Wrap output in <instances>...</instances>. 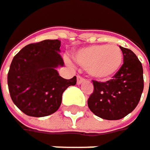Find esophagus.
Wrapping results in <instances>:
<instances>
[{"label": "esophagus", "instance_id": "obj_1", "mask_svg": "<svg viewBox=\"0 0 150 150\" xmlns=\"http://www.w3.org/2000/svg\"><path fill=\"white\" fill-rule=\"evenodd\" d=\"M84 81H85V79H84L83 77L79 76V75L77 76V83H78V84H81V83L84 82Z\"/></svg>", "mask_w": 150, "mask_h": 150}]
</instances>
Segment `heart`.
Returning a JSON list of instances; mask_svg holds the SVG:
<instances>
[{
	"label": "heart",
	"instance_id": "b5f03b06",
	"mask_svg": "<svg viewBox=\"0 0 150 150\" xmlns=\"http://www.w3.org/2000/svg\"><path fill=\"white\" fill-rule=\"evenodd\" d=\"M75 62L97 79L114 76L123 62L121 49L115 44H98L78 50L73 54Z\"/></svg>",
	"mask_w": 150,
	"mask_h": 150
}]
</instances>
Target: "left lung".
<instances>
[{
	"label": "left lung",
	"mask_w": 150,
	"mask_h": 150,
	"mask_svg": "<svg viewBox=\"0 0 150 150\" xmlns=\"http://www.w3.org/2000/svg\"><path fill=\"white\" fill-rule=\"evenodd\" d=\"M120 48L123 53L122 66L110 81H92L93 92L88 100L90 110L108 120H120L132 112L144 88L141 62L132 50Z\"/></svg>",
	"instance_id": "1"
}]
</instances>
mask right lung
I'll use <instances>...</instances> for the list:
<instances>
[{"label":"right lung","instance_id":"1","mask_svg":"<svg viewBox=\"0 0 150 150\" xmlns=\"http://www.w3.org/2000/svg\"><path fill=\"white\" fill-rule=\"evenodd\" d=\"M59 40L30 43L14 56L8 72L11 98L19 109L30 117H45L58 110L62 93L77 82V78H62L56 68L63 66Z\"/></svg>","mask_w":150,"mask_h":150}]
</instances>
